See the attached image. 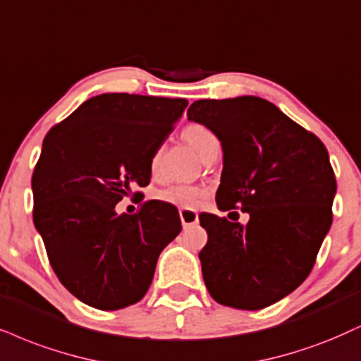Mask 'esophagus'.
<instances>
[{
    "instance_id": "esophagus-1",
    "label": "esophagus",
    "mask_w": 361,
    "mask_h": 361,
    "mask_svg": "<svg viewBox=\"0 0 361 361\" xmlns=\"http://www.w3.org/2000/svg\"><path fill=\"white\" fill-rule=\"evenodd\" d=\"M180 218L183 228H191L198 225V213L193 209H180Z\"/></svg>"
}]
</instances>
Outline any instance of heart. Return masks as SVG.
Wrapping results in <instances>:
<instances>
[{"mask_svg":"<svg viewBox=\"0 0 361 361\" xmlns=\"http://www.w3.org/2000/svg\"><path fill=\"white\" fill-rule=\"evenodd\" d=\"M183 138L186 143L190 145L191 148L198 152L200 157H204L209 148L213 145L218 143V138L214 136L212 130H208L207 126L198 125V123H193V125H188L183 130ZM159 161H161V149H154L152 158H149V170L152 173H157L159 168ZM202 190L198 186L191 185H173L170 188L161 190L158 193L159 202L170 203L173 207L191 209L198 207L200 200H202Z\"/></svg>","mask_w":361,"mask_h":361,"instance_id":"1","label":"heart"}]
</instances>
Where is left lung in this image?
Listing matches in <instances>:
<instances>
[{
	"instance_id": "1",
	"label": "left lung",
	"mask_w": 361,
	"mask_h": 361,
	"mask_svg": "<svg viewBox=\"0 0 361 361\" xmlns=\"http://www.w3.org/2000/svg\"><path fill=\"white\" fill-rule=\"evenodd\" d=\"M188 120L221 141L218 208L250 214L245 226L200 214L204 285L225 307H270L307 280L331 226L336 180L325 145L258 97L198 99Z\"/></svg>"
}]
</instances>
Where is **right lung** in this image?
I'll return each mask as SVG.
<instances>
[{"label":"right lung","mask_w":361,"mask_h":361,"mask_svg":"<svg viewBox=\"0 0 361 361\" xmlns=\"http://www.w3.org/2000/svg\"><path fill=\"white\" fill-rule=\"evenodd\" d=\"M186 106L183 98L104 93L44 136L31 178L33 221L58 280L90 307L140 302L159 253L181 231L170 203L149 200L135 214L115 207L149 183V158Z\"/></svg>","instance_id":"add662e5"}]
</instances>
